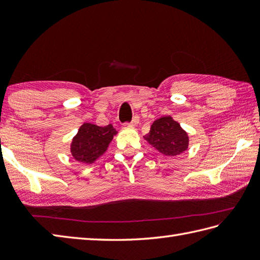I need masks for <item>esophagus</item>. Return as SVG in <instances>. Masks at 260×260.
<instances>
[{
    "mask_svg": "<svg viewBox=\"0 0 260 260\" xmlns=\"http://www.w3.org/2000/svg\"><path fill=\"white\" fill-rule=\"evenodd\" d=\"M139 123H140V117H139V116H134V118L131 120L129 125H131V126H136Z\"/></svg>",
    "mask_w": 260,
    "mask_h": 260,
    "instance_id": "1",
    "label": "esophagus"
}]
</instances>
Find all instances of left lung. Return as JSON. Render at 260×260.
I'll list each match as a JSON object with an SVG mask.
<instances>
[{"mask_svg": "<svg viewBox=\"0 0 260 260\" xmlns=\"http://www.w3.org/2000/svg\"><path fill=\"white\" fill-rule=\"evenodd\" d=\"M145 140L167 156L180 155L189 146L187 133L171 116H163L154 121Z\"/></svg>", "mask_w": 260, "mask_h": 260, "instance_id": "8db88e82", "label": "left lung"}]
</instances>
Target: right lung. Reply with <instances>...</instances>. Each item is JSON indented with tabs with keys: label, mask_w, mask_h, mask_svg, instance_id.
<instances>
[{
	"label": "right lung",
	"mask_w": 260,
	"mask_h": 260,
	"mask_svg": "<svg viewBox=\"0 0 260 260\" xmlns=\"http://www.w3.org/2000/svg\"><path fill=\"white\" fill-rule=\"evenodd\" d=\"M116 133L112 124L104 127L90 123L82 124L71 142V155L80 163L91 164L107 151Z\"/></svg>",
	"instance_id": "obj_1"
}]
</instances>
